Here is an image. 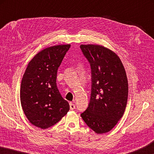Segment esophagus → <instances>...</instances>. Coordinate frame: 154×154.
I'll return each instance as SVG.
<instances>
[{"instance_id":"34e87169","label":"esophagus","mask_w":154,"mask_h":154,"mask_svg":"<svg viewBox=\"0 0 154 154\" xmlns=\"http://www.w3.org/2000/svg\"><path fill=\"white\" fill-rule=\"evenodd\" d=\"M70 109H71V110H73V109H75V104H73L72 103H70Z\"/></svg>"}]
</instances>
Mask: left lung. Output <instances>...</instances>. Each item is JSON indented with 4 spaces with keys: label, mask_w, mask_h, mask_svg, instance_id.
Here are the masks:
<instances>
[{
    "label": "left lung",
    "mask_w": 154,
    "mask_h": 154,
    "mask_svg": "<svg viewBox=\"0 0 154 154\" xmlns=\"http://www.w3.org/2000/svg\"><path fill=\"white\" fill-rule=\"evenodd\" d=\"M80 49L89 62L92 75L90 102L81 116L96 133H105L116 126L126 109V71L119 57L105 47L81 45Z\"/></svg>",
    "instance_id": "8db88e82"
}]
</instances>
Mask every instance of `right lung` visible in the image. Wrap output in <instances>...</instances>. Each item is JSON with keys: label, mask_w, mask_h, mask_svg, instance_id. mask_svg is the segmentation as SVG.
<instances>
[{"label": "right lung", "mask_w": 154, "mask_h": 154, "mask_svg": "<svg viewBox=\"0 0 154 154\" xmlns=\"http://www.w3.org/2000/svg\"><path fill=\"white\" fill-rule=\"evenodd\" d=\"M71 45L43 49L28 63L20 88L23 111L31 124L42 129L51 127L69 111V103L56 85L57 72Z\"/></svg>", "instance_id": "right-lung-1"}]
</instances>
